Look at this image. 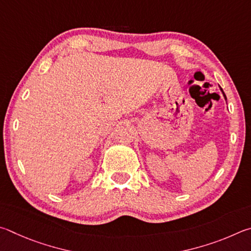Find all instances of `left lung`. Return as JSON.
<instances>
[{
    "mask_svg": "<svg viewBox=\"0 0 251 251\" xmlns=\"http://www.w3.org/2000/svg\"><path fill=\"white\" fill-rule=\"evenodd\" d=\"M219 88H221V87H219ZM221 90H222V92H223V95H224V97H225V99L227 100V98H226V95H225V94H224V91H223V89H222V88H221Z\"/></svg>",
    "mask_w": 251,
    "mask_h": 251,
    "instance_id": "8db88e82",
    "label": "left lung"
}]
</instances>
